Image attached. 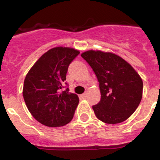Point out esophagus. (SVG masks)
Returning a JSON list of instances; mask_svg holds the SVG:
<instances>
[{
	"label": "esophagus",
	"mask_w": 160,
	"mask_h": 160,
	"mask_svg": "<svg viewBox=\"0 0 160 160\" xmlns=\"http://www.w3.org/2000/svg\"><path fill=\"white\" fill-rule=\"evenodd\" d=\"M86 96H87V92H84L83 94L81 95V97H82V98H86Z\"/></svg>",
	"instance_id": "obj_1"
}]
</instances>
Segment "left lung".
<instances>
[{"label": "left lung", "mask_w": 160, "mask_h": 160, "mask_svg": "<svg viewBox=\"0 0 160 160\" xmlns=\"http://www.w3.org/2000/svg\"><path fill=\"white\" fill-rule=\"evenodd\" d=\"M99 82L101 100L92 106L98 120L108 124L127 120L140 104L143 81L135 69L117 55L89 50L81 54Z\"/></svg>", "instance_id": "1"}]
</instances>
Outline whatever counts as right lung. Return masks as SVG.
Returning <instances> with one entry per match:
<instances>
[{
    "instance_id": "1",
    "label": "right lung",
    "mask_w": 160,
    "mask_h": 160,
    "mask_svg": "<svg viewBox=\"0 0 160 160\" xmlns=\"http://www.w3.org/2000/svg\"><path fill=\"white\" fill-rule=\"evenodd\" d=\"M80 52L68 47H55L45 52L28 71L23 86V98L32 115L49 127L71 122L79 103L65 82L68 66Z\"/></svg>"
}]
</instances>
